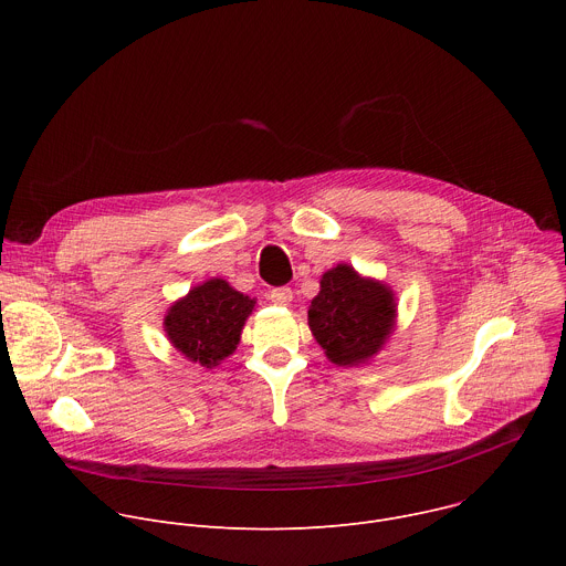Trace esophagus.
<instances>
[{
	"label": "esophagus",
	"mask_w": 566,
	"mask_h": 566,
	"mask_svg": "<svg viewBox=\"0 0 566 566\" xmlns=\"http://www.w3.org/2000/svg\"><path fill=\"white\" fill-rule=\"evenodd\" d=\"M269 300H271L273 304L286 306V304L293 300V291H291L289 286H275V289H271V293H269Z\"/></svg>",
	"instance_id": "34e87169"
}]
</instances>
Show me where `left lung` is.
Segmentation results:
<instances>
[{"mask_svg":"<svg viewBox=\"0 0 566 566\" xmlns=\"http://www.w3.org/2000/svg\"><path fill=\"white\" fill-rule=\"evenodd\" d=\"M394 297L385 284L363 280L338 264L319 280L308 308V327L336 365H356L374 356L394 327Z\"/></svg>","mask_w":566,"mask_h":566,"instance_id":"obj_1","label":"left lung"}]
</instances>
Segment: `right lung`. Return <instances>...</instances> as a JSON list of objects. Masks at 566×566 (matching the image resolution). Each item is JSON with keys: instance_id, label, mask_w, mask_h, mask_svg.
Segmentation results:
<instances>
[{"instance_id": "right-lung-1", "label": "right lung", "mask_w": 566, "mask_h": 566, "mask_svg": "<svg viewBox=\"0 0 566 566\" xmlns=\"http://www.w3.org/2000/svg\"><path fill=\"white\" fill-rule=\"evenodd\" d=\"M253 306L255 300L230 289L228 282L210 280L170 308L166 332L186 358L217 367L234 352Z\"/></svg>"}]
</instances>
